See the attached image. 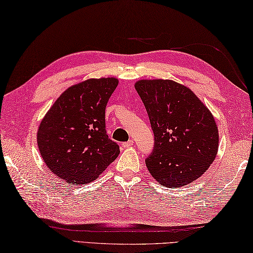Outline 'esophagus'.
I'll use <instances>...</instances> for the list:
<instances>
[{
  "label": "esophagus",
  "instance_id": "34e87169",
  "mask_svg": "<svg viewBox=\"0 0 253 253\" xmlns=\"http://www.w3.org/2000/svg\"><path fill=\"white\" fill-rule=\"evenodd\" d=\"M131 145H133V140L132 139H130V140L125 142V143H122V146L123 147H128V146H131Z\"/></svg>",
  "mask_w": 253,
  "mask_h": 253
}]
</instances>
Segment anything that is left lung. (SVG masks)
Segmentation results:
<instances>
[{
  "mask_svg": "<svg viewBox=\"0 0 253 253\" xmlns=\"http://www.w3.org/2000/svg\"><path fill=\"white\" fill-rule=\"evenodd\" d=\"M154 149L145 164L161 185L175 188L201 177L215 160L219 133L211 112L189 88L173 80H139Z\"/></svg>",
  "mask_w": 253,
  "mask_h": 253,
  "instance_id": "1",
  "label": "left lung"
}]
</instances>
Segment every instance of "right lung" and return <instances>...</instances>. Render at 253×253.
<instances>
[{
	"label": "right lung",
	"mask_w": 253,
	"mask_h": 253,
	"mask_svg": "<svg viewBox=\"0 0 253 253\" xmlns=\"http://www.w3.org/2000/svg\"><path fill=\"white\" fill-rule=\"evenodd\" d=\"M117 78L88 79L60 94L42 119L37 144L42 160L73 185L92 182L120 154L106 131V107Z\"/></svg>",
	"instance_id": "add662e5"
}]
</instances>
